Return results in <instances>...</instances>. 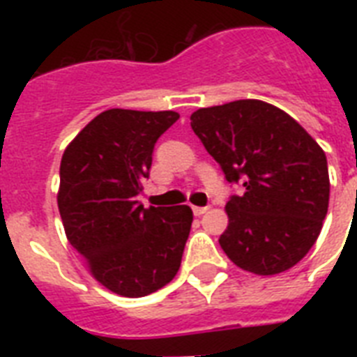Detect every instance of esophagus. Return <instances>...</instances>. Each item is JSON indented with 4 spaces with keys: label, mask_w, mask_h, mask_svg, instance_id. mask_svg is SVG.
Returning a JSON list of instances; mask_svg holds the SVG:
<instances>
[{
    "label": "esophagus",
    "mask_w": 357,
    "mask_h": 357,
    "mask_svg": "<svg viewBox=\"0 0 357 357\" xmlns=\"http://www.w3.org/2000/svg\"><path fill=\"white\" fill-rule=\"evenodd\" d=\"M207 209H209V207H200V206H192V213H195V217H202V215H204V213H207Z\"/></svg>",
    "instance_id": "1"
}]
</instances>
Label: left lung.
<instances>
[{"label": "left lung", "mask_w": 357, "mask_h": 357, "mask_svg": "<svg viewBox=\"0 0 357 357\" xmlns=\"http://www.w3.org/2000/svg\"><path fill=\"white\" fill-rule=\"evenodd\" d=\"M190 126L228 183L243 195L226 204L218 243L244 271L271 276L296 265L315 244L330 200L326 155L282 109L237 100L198 109Z\"/></svg>", "instance_id": "left-lung-1"}]
</instances>
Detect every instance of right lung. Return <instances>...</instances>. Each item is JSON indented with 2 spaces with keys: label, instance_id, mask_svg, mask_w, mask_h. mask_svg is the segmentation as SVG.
Here are the masks:
<instances>
[{
  "label": "right lung",
  "instance_id": "add662e5",
  "mask_svg": "<svg viewBox=\"0 0 357 357\" xmlns=\"http://www.w3.org/2000/svg\"><path fill=\"white\" fill-rule=\"evenodd\" d=\"M174 111L109 109L89 122L61 159L59 213L77 254L109 291L139 298L178 274L192 211L148 207L137 196Z\"/></svg>",
  "mask_w": 357,
  "mask_h": 357
}]
</instances>
